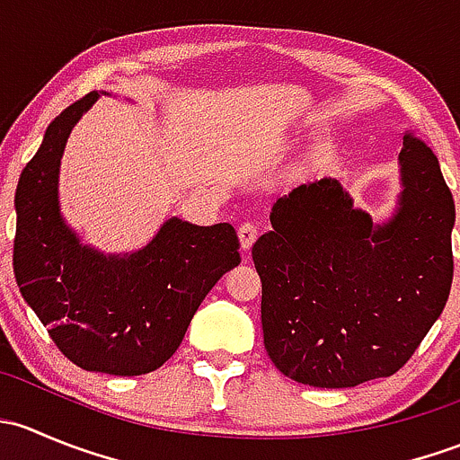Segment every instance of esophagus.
<instances>
[{"label": "esophagus", "instance_id": "esophagus-1", "mask_svg": "<svg viewBox=\"0 0 460 460\" xmlns=\"http://www.w3.org/2000/svg\"><path fill=\"white\" fill-rule=\"evenodd\" d=\"M238 238H240V247H243L244 252H249L252 244L256 243L258 238V226L253 225V222H244V225H240L238 229Z\"/></svg>", "mask_w": 460, "mask_h": 460}]
</instances>
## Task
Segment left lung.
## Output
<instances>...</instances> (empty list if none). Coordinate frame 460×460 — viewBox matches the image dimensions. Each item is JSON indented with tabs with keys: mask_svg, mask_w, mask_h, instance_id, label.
Wrapping results in <instances>:
<instances>
[{
	"mask_svg": "<svg viewBox=\"0 0 460 460\" xmlns=\"http://www.w3.org/2000/svg\"><path fill=\"white\" fill-rule=\"evenodd\" d=\"M398 162L401 200L383 225L324 178L273 204V229L253 244L264 349L296 383L341 389L396 374L447 303L452 191L411 133Z\"/></svg>",
	"mask_w": 460,
	"mask_h": 460,
	"instance_id": "1",
	"label": "left lung"
}]
</instances>
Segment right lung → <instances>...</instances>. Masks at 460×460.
<instances>
[{
	"label": "right lung",
	"instance_id": "obj_1",
	"mask_svg": "<svg viewBox=\"0 0 460 460\" xmlns=\"http://www.w3.org/2000/svg\"><path fill=\"white\" fill-rule=\"evenodd\" d=\"M97 93L64 109L22 171L15 193L13 269L22 296L71 363L86 372H155L182 342L211 287L240 264L229 222L198 226L171 217L128 256L80 243L59 216V160Z\"/></svg>",
	"mask_w": 460,
	"mask_h": 460
}]
</instances>
